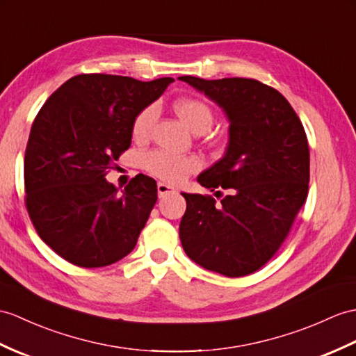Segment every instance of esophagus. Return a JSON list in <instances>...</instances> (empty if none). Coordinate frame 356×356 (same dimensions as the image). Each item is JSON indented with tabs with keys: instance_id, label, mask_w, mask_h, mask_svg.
Masks as SVG:
<instances>
[{
	"instance_id": "obj_1",
	"label": "esophagus",
	"mask_w": 356,
	"mask_h": 356,
	"mask_svg": "<svg viewBox=\"0 0 356 356\" xmlns=\"http://www.w3.org/2000/svg\"><path fill=\"white\" fill-rule=\"evenodd\" d=\"M171 193H175V188L167 185V184H162V181H161V184H158V195H159V198L167 197Z\"/></svg>"
}]
</instances>
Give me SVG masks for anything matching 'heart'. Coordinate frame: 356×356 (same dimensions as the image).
<instances>
[{
	"label": "heart",
	"instance_id": "heart-1",
	"mask_svg": "<svg viewBox=\"0 0 356 356\" xmlns=\"http://www.w3.org/2000/svg\"><path fill=\"white\" fill-rule=\"evenodd\" d=\"M177 117L191 129L194 134H204L213 124V112L211 106L200 98H180L172 104ZM156 118V109L148 106L140 111L131 126V134L135 139H145L150 135L152 126ZM144 168L154 177L162 179L170 184H179L189 175H193L200 163L193 156H179L165 150H153L144 156Z\"/></svg>",
	"mask_w": 356,
	"mask_h": 356
}]
</instances>
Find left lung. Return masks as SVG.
Instances as JSON below:
<instances>
[{
  "label": "left lung",
  "mask_w": 356,
  "mask_h": 356,
  "mask_svg": "<svg viewBox=\"0 0 356 356\" xmlns=\"http://www.w3.org/2000/svg\"><path fill=\"white\" fill-rule=\"evenodd\" d=\"M179 79L222 107L230 122L225 156L197 179L217 188V198L181 194V245L206 270L227 277L252 275L275 256L307 202V134L286 98L258 80Z\"/></svg>",
  "instance_id": "left-lung-1"
}]
</instances>
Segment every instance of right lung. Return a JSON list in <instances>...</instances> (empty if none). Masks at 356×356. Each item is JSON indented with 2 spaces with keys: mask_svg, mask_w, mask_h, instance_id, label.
<instances>
[{
  "mask_svg": "<svg viewBox=\"0 0 356 356\" xmlns=\"http://www.w3.org/2000/svg\"><path fill=\"white\" fill-rule=\"evenodd\" d=\"M172 81L80 74L49 95L33 121L26 206L42 241L74 266L106 267L135 249L158 186L138 175L118 193L104 177L130 147L136 115Z\"/></svg>",
  "mask_w": 356,
  "mask_h": 356,
  "instance_id": "add662e5",
  "label": "right lung"
}]
</instances>
